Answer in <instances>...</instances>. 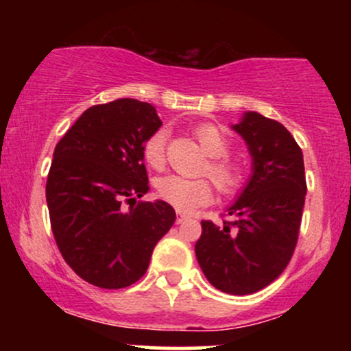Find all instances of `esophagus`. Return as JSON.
<instances>
[{"label": "esophagus", "instance_id": "esophagus-1", "mask_svg": "<svg viewBox=\"0 0 351 351\" xmlns=\"http://www.w3.org/2000/svg\"><path fill=\"white\" fill-rule=\"evenodd\" d=\"M188 219V216H184V215H181V213H178V215H176V224H181V223H184V221Z\"/></svg>", "mask_w": 351, "mask_h": 351}]
</instances>
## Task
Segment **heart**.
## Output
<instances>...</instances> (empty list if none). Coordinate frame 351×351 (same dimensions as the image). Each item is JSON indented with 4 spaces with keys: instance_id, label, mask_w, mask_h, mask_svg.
<instances>
[{
    "instance_id": "1",
    "label": "heart",
    "mask_w": 351,
    "mask_h": 351,
    "mask_svg": "<svg viewBox=\"0 0 351 351\" xmlns=\"http://www.w3.org/2000/svg\"><path fill=\"white\" fill-rule=\"evenodd\" d=\"M167 130L158 128L145 140L142 153L148 167L160 170L167 160ZM195 136L201 148L211 156L206 171L224 195H232L244 183V171L239 165L226 158L229 142L224 132L215 123H201L195 128ZM158 198L180 213H193L206 206L215 198V189L208 180H188L178 175H168L156 183Z\"/></svg>"
}]
</instances>
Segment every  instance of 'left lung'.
Wrapping results in <instances>:
<instances>
[{
  "label": "left lung",
  "instance_id": "8db88e82",
  "mask_svg": "<svg viewBox=\"0 0 351 351\" xmlns=\"http://www.w3.org/2000/svg\"><path fill=\"white\" fill-rule=\"evenodd\" d=\"M252 156V176L228 209L232 221H201L196 259L221 292L247 295L267 287L291 263L299 239L307 181L304 155L277 120L247 112L234 125Z\"/></svg>",
  "mask_w": 351,
  "mask_h": 351
}]
</instances>
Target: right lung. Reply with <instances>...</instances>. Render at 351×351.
I'll return each instance as SVG.
<instances>
[{
  "mask_svg": "<svg viewBox=\"0 0 351 351\" xmlns=\"http://www.w3.org/2000/svg\"><path fill=\"white\" fill-rule=\"evenodd\" d=\"M160 125L150 104L119 99L87 108L56 145L46 183L52 234L72 271L95 287L143 277L176 219L165 201L135 204L150 189L143 143ZM123 200L134 201L127 212Z\"/></svg>",
  "mask_w": 351,
  "mask_h": 351,
  "instance_id": "obj_1",
  "label": "right lung"
}]
</instances>
